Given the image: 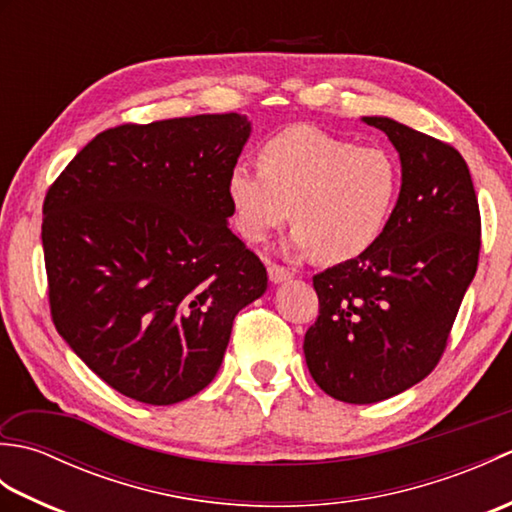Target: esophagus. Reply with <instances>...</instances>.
<instances>
[{"instance_id":"1","label":"esophagus","mask_w":512,"mask_h":512,"mask_svg":"<svg viewBox=\"0 0 512 512\" xmlns=\"http://www.w3.org/2000/svg\"><path fill=\"white\" fill-rule=\"evenodd\" d=\"M268 279L273 281V284H284V281L292 279V273L284 266H277V264H270L268 266Z\"/></svg>"}]
</instances>
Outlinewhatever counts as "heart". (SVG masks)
I'll return each mask as SVG.
<instances>
[{"label": "heart", "instance_id": "1", "mask_svg": "<svg viewBox=\"0 0 512 512\" xmlns=\"http://www.w3.org/2000/svg\"><path fill=\"white\" fill-rule=\"evenodd\" d=\"M400 176L394 158L319 127L295 125L259 149V169L235 165L226 193L237 233L262 244L297 222L290 248L343 264L372 248L394 213Z\"/></svg>", "mask_w": 512, "mask_h": 512}]
</instances>
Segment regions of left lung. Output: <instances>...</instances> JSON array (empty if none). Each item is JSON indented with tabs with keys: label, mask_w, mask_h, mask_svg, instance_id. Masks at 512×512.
Segmentation results:
<instances>
[{
	"label": "left lung",
	"mask_w": 512,
	"mask_h": 512,
	"mask_svg": "<svg viewBox=\"0 0 512 512\" xmlns=\"http://www.w3.org/2000/svg\"><path fill=\"white\" fill-rule=\"evenodd\" d=\"M400 156V193L378 242L314 275L319 319L303 339L325 394L369 405L438 365L480 257V206L451 145L387 116H363Z\"/></svg>",
	"instance_id": "1"
}]
</instances>
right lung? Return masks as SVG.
I'll list each match as a JSON object with an SVG mask.
<instances>
[{
	"label": "right lung",
	"mask_w": 512,
	"mask_h": 512,
	"mask_svg": "<svg viewBox=\"0 0 512 512\" xmlns=\"http://www.w3.org/2000/svg\"><path fill=\"white\" fill-rule=\"evenodd\" d=\"M250 121L200 114L92 138L43 202L50 310L74 354L145 405L198 394L266 268L231 228Z\"/></svg>",
	"instance_id": "right-lung-1"
}]
</instances>
